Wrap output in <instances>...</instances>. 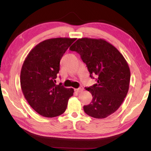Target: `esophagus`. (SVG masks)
Wrapping results in <instances>:
<instances>
[{"mask_svg":"<svg viewBox=\"0 0 151 151\" xmlns=\"http://www.w3.org/2000/svg\"><path fill=\"white\" fill-rule=\"evenodd\" d=\"M83 90H84V88L82 87V86H80V87H79L78 88H76L75 91L77 92V93H80V92L82 91Z\"/></svg>","mask_w":151,"mask_h":151,"instance_id":"obj_1","label":"esophagus"}]
</instances>
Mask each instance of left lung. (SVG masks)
I'll list each match as a JSON object with an SVG mask.
<instances>
[{
    "label": "left lung",
    "mask_w": 151,
    "mask_h": 151,
    "mask_svg": "<svg viewBox=\"0 0 151 151\" xmlns=\"http://www.w3.org/2000/svg\"><path fill=\"white\" fill-rule=\"evenodd\" d=\"M69 49L79 53L90 77L97 83L86 88L92 94L84 111L91 117L102 119L115 113L122 104L129 88L131 72L122 54L103 39L80 38Z\"/></svg>",
    "instance_id": "left-lung-1"
}]
</instances>
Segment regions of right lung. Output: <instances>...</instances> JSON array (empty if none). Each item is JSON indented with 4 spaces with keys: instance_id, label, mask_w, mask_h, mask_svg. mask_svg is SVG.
I'll return each instance as SVG.
<instances>
[{
    "instance_id": "1",
    "label": "right lung",
    "mask_w": 151,
    "mask_h": 151,
    "mask_svg": "<svg viewBox=\"0 0 151 151\" xmlns=\"http://www.w3.org/2000/svg\"><path fill=\"white\" fill-rule=\"evenodd\" d=\"M76 38L44 40L29 53L20 71V86L24 98L38 114L53 117L63 114L73 96L72 88L55 82L64 53Z\"/></svg>"
}]
</instances>
